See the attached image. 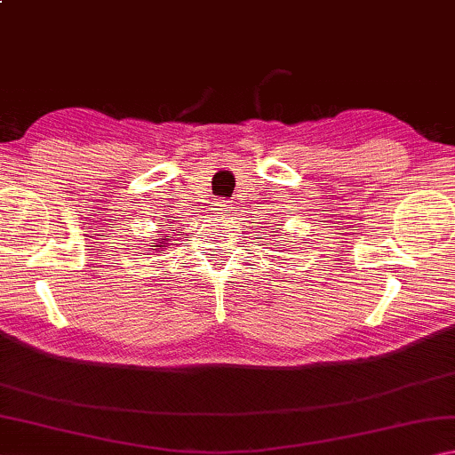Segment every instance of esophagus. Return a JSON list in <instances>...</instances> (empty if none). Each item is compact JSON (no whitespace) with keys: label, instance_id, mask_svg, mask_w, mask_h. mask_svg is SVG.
<instances>
[{"label":"esophagus","instance_id":"1","mask_svg":"<svg viewBox=\"0 0 455 455\" xmlns=\"http://www.w3.org/2000/svg\"><path fill=\"white\" fill-rule=\"evenodd\" d=\"M217 206H219V209H217V211H222V212H225V211H230V204L227 203V200H225V203H219Z\"/></svg>","mask_w":455,"mask_h":455}]
</instances>
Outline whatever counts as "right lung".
<instances>
[{
    "label": "right lung",
    "instance_id": "1",
    "mask_svg": "<svg viewBox=\"0 0 455 455\" xmlns=\"http://www.w3.org/2000/svg\"><path fill=\"white\" fill-rule=\"evenodd\" d=\"M164 244H166V238H163V241H158V238H156V243H154V246H160V249H163ZM154 251H156V249H154Z\"/></svg>",
    "mask_w": 455,
    "mask_h": 455
}]
</instances>
